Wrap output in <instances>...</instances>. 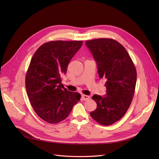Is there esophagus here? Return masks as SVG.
<instances>
[{"label":"esophagus","mask_w":159,"mask_h":159,"mask_svg":"<svg viewBox=\"0 0 159 159\" xmlns=\"http://www.w3.org/2000/svg\"><path fill=\"white\" fill-rule=\"evenodd\" d=\"M81 99L84 101H87L90 99V97L89 95H81Z\"/></svg>","instance_id":"1"}]
</instances>
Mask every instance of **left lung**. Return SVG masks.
Masks as SVG:
<instances>
[{
    "label": "left lung",
    "mask_w": 159,
    "mask_h": 159,
    "mask_svg": "<svg viewBox=\"0 0 159 159\" xmlns=\"http://www.w3.org/2000/svg\"><path fill=\"white\" fill-rule=\"evenodd\" d=\"M97 62L100 78L106 82L107 96L94 95L97 108L91 117L99 124L109 126L126 113L133 98L137 71L133 61L122 44L111 38L85 42Z\"/></svg>",
    "instance_id": "8db88e82"
}]
</instances>
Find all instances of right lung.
I'll return each instance as SVG.
<instances>
[{
    "instance_id": "right-lung-1",
    "label": "right lung",
    "mask_w": 159,
    "mask_h": 159,
    "mask_svg": "<svg viewBox=\"0 0 159 159\" xmlns=\"http://www.w3.org/2000/svg\"><path fill=\"white\" fill-rule=\"evenodd\" d=\"M82 44L81 40L50 41L32 57L25 78L26 92L36 113L47 123L63 121L80 100L79 93L64 88L61 78Z\"/></svg>"
}]
</instances>
